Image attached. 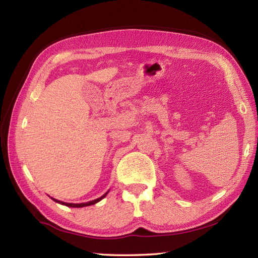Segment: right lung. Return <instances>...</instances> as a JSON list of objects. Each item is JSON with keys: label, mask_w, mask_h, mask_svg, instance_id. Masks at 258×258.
<instances>
[{"label": "right lung", "mask_w": 258, "mask_h": 258, "mask_svg": "<svg viewBox=\"0 0 258 258\" xmlns=\"http://www.w3.org/2000/svg\"><path fill=\"white\" fill-rule=\"evenodd\" d=\"M107 193H108V191H107ZM107 193H105V194H104V195L101 196V197H98V199H96V200H94V201H90V202H86V203H81V204H73V203H64V202H61V201H57V200H55V199H53V197H51V199H52L54 202L59 203V204L65 205V206H69V207H84V206H90V205L96 204L97 202H100L101 200H103L104 197H105V196L107 195Z\"/></svg>", "instance_id": "obj_1"}]
</instances>
